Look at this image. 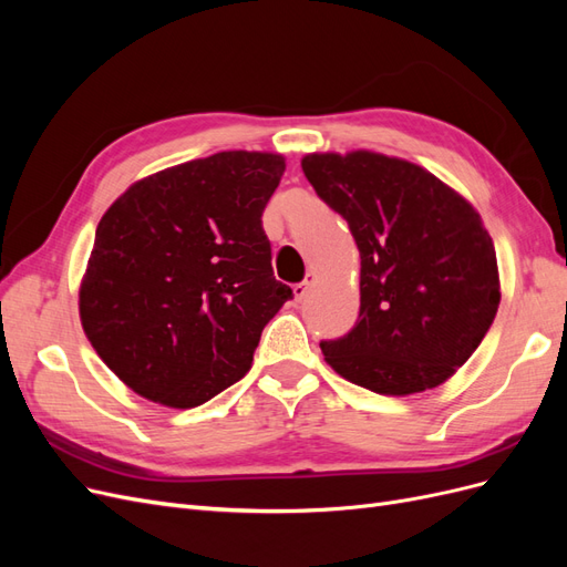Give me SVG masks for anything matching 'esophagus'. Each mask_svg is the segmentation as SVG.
I'll return each mask as SVG.
<instances>
[{
	"label": "esophagus",
	"mask_w": 567,
	"mask_h": 567,
	"mask_svg": "<svg viewBox=\"0 0 567 567\" xmlns=\"http://www.w3.org/2000/svg\"><path fill=\"white\" fill-rule=\"evenodd\" d=\"M315 279H317V274H315V271H307V277H305L300 284L293 286V293H296L298 300H302V298L307 296V290H310V286L315 284Z\"/></svg>",
	"instance_id": "34e87169"
}]
</instances>
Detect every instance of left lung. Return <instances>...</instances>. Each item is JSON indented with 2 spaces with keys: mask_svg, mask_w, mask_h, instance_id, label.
Masks as SVG:
<instances>
[{
  "mask_svg": "<svg viewBox=\"0 0 567 567\" xmlns=\"http://www.w3.org/2000/svg\"><path fill=\"white\" fill-rule=\"evenodd\" d=\"M302 173L362 257L359 319L321 352L379 394L437 388L466 364L499 310V271L468 200L423 167L381 153H312Z\"/></svg>",
  "mask_w": 567,
  "mask_h": 567,
  "instance_id": "8db88e82",
  "label": "left lung"
}]
</instances>
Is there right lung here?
Here are the masks:
<instances>
[{"mask_svg": "<svg viewBox=\"0 0 567 567\" xmlns=\"http://www.w3.org/2000/svg\"><path fill=\"white\" fill-rule=\"evenodd\" d=\"M286 163L221 151L130 186L101 217L80 286L92 348L142 398L192 409L241 381L293 290L262 213Z\"/></svg>", "mask_w": 567, "mask_h": 567, "instance_id": "right-lung-1", "label": "right lung"}]
</instances>
